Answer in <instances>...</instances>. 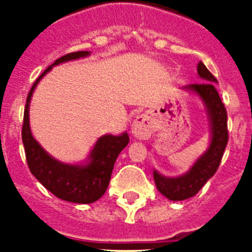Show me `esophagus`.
Here are the masks:
<instances>
[{
	"instance_id": "esophagus-1",
	"label": "esophagus",
	"mask_w": 252,
	"mask_h": 252,
	"mask_svg": "<svg viewBox=\"0 0 252 252\" xmlns=\"http://www.w3.org/2000/svg\"><path fill=\"white\" fill-rule=\"evenodd\" d=\"M131 132L136 139L145 140L151 135V122L148 115H140L131 125Z\"/></svg>"
}]
</instances>
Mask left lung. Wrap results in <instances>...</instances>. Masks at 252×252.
Masks as SVG:
<instances>
[{"mask_svg": "<svg viewBox=\"0 0 252 252\" xmlns=\"http://www.w3.org/2000/svg\"><path fill=\"white\" fill-rule=\"evenodd\" d=\"M197 73L202 83L188 84L183 87V90L197 95L203 103L211 141L208 149L195 160L190 169L179 177H165L154 169L153 175L158 190L170 201H184L201 190L207 180L215 175L228 141L227 112L216 90L217 79L202 62L198 63Z\"/></svg>", "mask_w": 252, "mask_h": 252, "instance_id": "left-lung-1", "label": "left lung"}]
</instances>
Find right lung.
<instances>
[{
  "instance_id": "right-lung-1",
  "label": "right lung",
  "mask_w": 252,
  "mask_h": 252,
  "mask_svg": "<svg viewBox=\"0 0 252 252\" xmlns=\"http://www.w3.org/2000/svg\"><path fill=\"white\" fill-rule=\"evenodd\" d=\"M91 51H75L55 60L46 68L31 87L26 99L24 125H22V142L25 148L26 161L31 174L43 184L55 197L72 203L88 204L98 201L104 194L110 183L113 165L119 154L127 146L128 133L121 135L107 133L95 141L86 161L79 164H68L53 158L41 148L34 139L30 128V102L39 82L50 72L53 66L65 62L86 58Z\"/></svg>"
}]
</instances>
